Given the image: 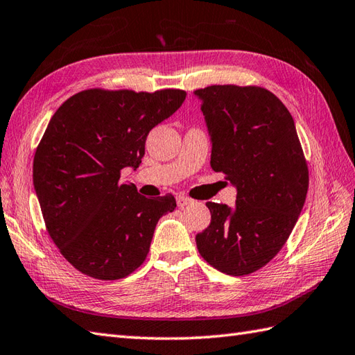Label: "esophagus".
<instances>
[{
  "label": "esophagus",
  "instance_id": "obj_1",
  "mask_svg": "<svg viewBox=\"0 0 355 355\" xmlns=\"http://www.w3.org/2000/svg\"><path fill=\"white\" fill-rule=\"evenodd\" d=\"M192 200L191 198H187V197H183V195H180V197H177V205H178V207H186V206H189V205H192Z\"/></svg>",
  "mask_w": 355,
  "mask_h": 355
}]
</instances>
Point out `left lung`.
Masks as SVG:
<instances>
[{"instance_id": "obj_1", "label": "left lung", "mask_w": 355, "mask_h": 355, "mask_svg": "<svg viewBox=\"0 0 355 355\" xmlns=\"http://www.w3.org/2000/svg\"><path fill=\"white\" fill-rule=\"evenodd\" d=\"M195 96L210 166L236 189L235 206L207 202L212 221L195 241L210 266L244 276L273 259L297 223L308 191L304 153L290 111L268 89L212 85Z\"/></svg>"}]
</instances>
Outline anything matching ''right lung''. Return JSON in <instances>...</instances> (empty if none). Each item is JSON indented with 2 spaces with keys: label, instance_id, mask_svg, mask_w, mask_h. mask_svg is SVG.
<instances>
[{
  "label": "right lung",
  "instance_id": "right-lung-1",
  "mask_svg": "<svg viewBox=\"0 0 355 355\" xmlns=\"http://www.w3.org/2000/svg\"><path fill=\"white\" fill-rule=\"evenodd\" d=\"M186 99L183 89H87L50 119L33 160V186L53 243L74 268L102 281L131 275L146 259L172 195L146 198L120 171H135L149 131Z\"/></svg>",
  "mask_w": 355,
  "mask_h": 355
}]
</instances>
